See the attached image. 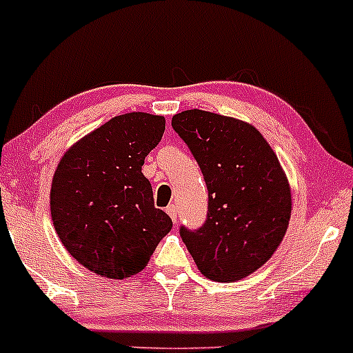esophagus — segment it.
Instances as JSON below:
<instances>
[{
  "label": "esophagus",
  "mask_w": 353,
  "mask_h": 353,
  "mask_svg": "<svg viewBox=\"0 0 353 353\" xmlns=\"http://www.w3.org/2000/svg\"><path fill=\"white\" fill-rule=\"evenodd\" d=\"M165 212H168V214H169V217H171L174 222H176V221H177V208H176V205H174V204H171V205H168V209H165Z\"/></svg>",
  "instance_id": "obj_1"
}]
</instances>
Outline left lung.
<instances>
[{
	"label": "left lung",
	"instance_id": "8db88e82",
	"mask_svg": "<svg viewBox=\"0 0 353 353\" xmlns=\"http://www.w3.org/2000/svg\"><path fill=\"white\" fill-rule=\"evenodd\" d=\"M209 190L202 228H181L197 269L236 282L272 257L289 228L292 197L285 172L264 136L249 123L189 109L172 117Z\"/></svg>",
	"mask_w": 353,
	"mask_h": 353
}]
</instances>
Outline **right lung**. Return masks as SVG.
I'll use <instances>...</instances> for the list:
<instances>
[{"label": "right lung", "instance_id": "right-lung-1", "mask_svg": "<svg viewBox=\"0 0 353 353\" xmlns=\"http://www.w3.org/2000/svg\"><path fill=\"white\" fill-rule=\"evenodd\" d=\"M165 119L148 112L112 117L68 149L51 184V217L63 245L101 277H131L148 265L172 229L154 208L141 172L159 144Z\"/></svg>", "mask_w": 353, "mask_h": 353}]
</instances>
